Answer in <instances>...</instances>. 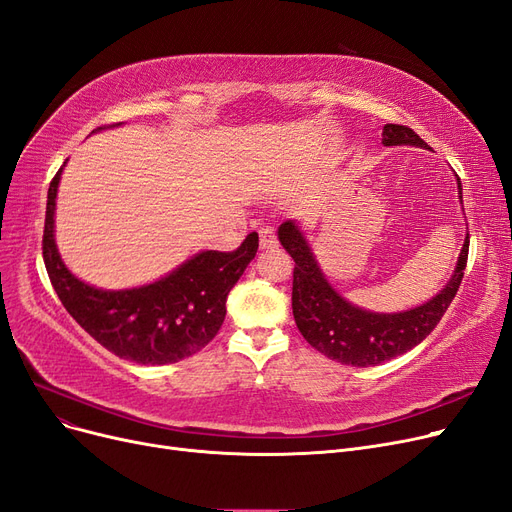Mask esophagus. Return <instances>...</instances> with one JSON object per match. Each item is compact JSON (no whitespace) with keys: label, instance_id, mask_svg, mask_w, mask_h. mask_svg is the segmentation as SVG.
I'll use <instances>...</instances> for the list:
<instances>
[{"label":"esophagus","instance_id":"1","mask_svg":"<svg viewBox=\"0 0 512 512\" xmlns=\"http://www.w3.org/2000/svg\"><path fill=\"white\" fill-rule=\"evenodd\" d=\"M259 247L265 249H276L278 247V238L272 226H261L259 228Z\"/></svg>","mask_w":512,"mask_h":512}]
</instances>
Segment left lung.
I'll return each mask as SVG.
<instances>
[{
  "mask_svg": "<svg viewBox=\"0 0 512 512\" xmlns=\"http://www.w3.org/2000/svg\"><path fill=\"white\" fill-rule=\"evenodd\" d=\"M383 144L429 148L416 131L395 123L383 127ZM458 192L462 198L460 180ZM278 238L288 255L295 259L293 316L303 339L326 358L360 368L379 366L427 339L456 297L469 259V234H466L454 276L439 295L399 314H374L347 303L326 282L295 221H284L278 228Z\"/></svg>",
  "mask_w": 512,
  "mask_h": 512,
  "instance_id": "obj_1",
  "label": "left lung"
}]
</instances>
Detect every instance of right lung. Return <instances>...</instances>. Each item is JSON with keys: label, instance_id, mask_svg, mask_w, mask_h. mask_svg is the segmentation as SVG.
Here are the masks:
<instances>
[{"label": "right lung", "instance_id": "obj_1", "mask_svg": "<svg viewBox=\"0 0 512 512\" xmlns=\"http://www.w3.org/2000/svg\"><path fill=\"white\" fill-rule=\"evenodd\" d=\"M60 173L50 182L41 249L54 291L77 324L110 353L150 366L180 362L211 343L224 324L230 291L257 253L259 236L251 232L230 253H198L152 284L102 291L75 278L58 255L54 209Z\"/></svg>", "mask_w": 512, "mask_h": 512}]
</instances>
